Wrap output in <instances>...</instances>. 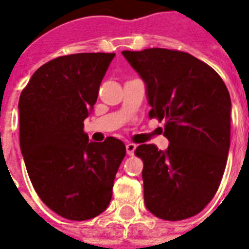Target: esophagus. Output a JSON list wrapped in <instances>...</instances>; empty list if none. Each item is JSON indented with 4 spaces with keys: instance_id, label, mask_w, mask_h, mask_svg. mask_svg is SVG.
Masks as SVG:
<instances>
[{
    "instance_id": "obj_1",
    "label": "esophagus",
    "mask_w": 249,
    "mask_h": 249,
    "mask_svg": "<svg viewBox=\"0 0 249 249\" xmlns=\"http://www.w3.org/2000/svg\"><path fill=\"white\" fill-rule=\"evenodd\" d=\"M125 147H126V154H128L129 156H132L133 154H134V151H136L137 146L134 143H130V142H128V143L125 144Z\"/></svg>"
}]
</instances>
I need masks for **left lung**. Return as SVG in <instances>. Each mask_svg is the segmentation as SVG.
<instances>
[{"label": "left lung", "mask_w": 249, "mask_h": 249, "mask_svg": "<svg viewBox=\"0 0 249 249\" xmlns=\"http://www.w3.org/2000/svg\"><path fill=\"white\" fill-rule=\"evenodd\" d=\"M146 84L148 116L165 121V151L141 144L146 208L166 221L201 212L224 176L230 147L231 99L218 73L187 53L123 52Z\"/></svg>", "instance_id": "1"}]
</instances>
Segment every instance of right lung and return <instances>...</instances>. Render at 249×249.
I'll return each mask as SVG.
<instances>
[{
	"instance_id": "1",
	"label": "right lung",
	"mask_w": 249,
	"mask_h": 249,
	"mask_svg": "<svg viewBox=\"0 0 249 249\" xmlns=\"http://www.w3.org/2000/svg\"><path fill=\"white\" fill-rule=\"evenodd\" d=\"M113 53H80L41 66L19 98L20 150L33 187L56 214L85 221L112 197L126 150L113 137L90 142L84 132Z\"/></svg>"
}]
</instances>
